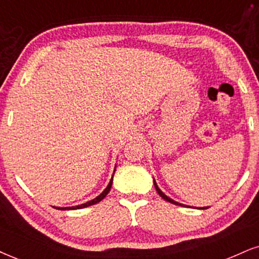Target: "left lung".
<instances>
[{"label":"left lung","mask_w":259,"mask_h":259,"mask_svg":"<svg viewBox=\"0 0 259 259\" xmlns=\"http://www.w3.org/2000/svg\"><path fill=\"white\" fill-rule=\"evenodd\" d=\"M154 185H155V188H156V191H157V193H158L159 196H161L162 198H163L164 200H167V202L171 203V204H174V205H181V206H185V204H181V203L177 202V200L171 199L170 197H168L167 194H164L163 192H162V191H161V188H159V187H158V185L156 184V180H155V179H154ZM200 209H207V206H206V207H200Z\"/></svg>","instance_id":"1"}]
</instances>
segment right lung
Wrapping results in <instances>:
<instances>
[{
  "label": "right lung",
  "mask_w": 259,
  "mask_h": 259,
  "mask_svg": "<svg viewBox=\"0 0 259 259\" xmlns=\"http://www.w3.org/2000/svg\"><path fill=\"white\" fill-rule=\"evenodd\" d=\"M115 170H116V164H115V169H114V173H115ZM114 173H113V177H111V179H110V181H109V184H108V186L104 188V191L103 192H102L100 196H97L96 198H94V199H91V200H89V202H86V203H84V204H80V205H75V206H66V207H60V206H54L55 207V209H59V210H76V209H82V207H88V206H90V205H94V204H97V203H100L102 199H103V198L107 196L108 193H109V191H110V188H111V185H113V178H114Z\"/></svg>",
  "instance_id": "right-lung-1"
}]
</instances>
